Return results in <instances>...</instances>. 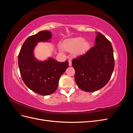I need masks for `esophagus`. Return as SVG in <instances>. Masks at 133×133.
Here are the masks:
<instances>
[{"instance_id":"obj_1","label":"esophagus","mask_w":133,"mask_h":133,"mask_svg":"<svg viewBox=\"0 0 133 133\" xmlns=\"http://www.w3.org/2000/svg\"><path fill=\"white\" fill-rule=\"evenodd\" d=\"M69 65L71 66V59L69 60Z\"/></svg>"}]
</instances>
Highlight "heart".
<instances>
[{
    "label": "heart",
    "instance_id": "obj_1",
    "mask_svg": "<svg viewBox=\"0 0 133 133\" xmlns=\"http://www.w3.org/2000/svg\"><path fill=\"white\" fill-rule=\"evenodd\" d=\"M63 47L66 51H74L76 54H80L89 49L90 45L83 38L77 37L67 40L63 44Z\"/></svg>",
    "mask_w": 133,
    "mask_h": 133
}]
</instances>
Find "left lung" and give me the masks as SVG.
I'll return each instance as SVG.
<instances>
[{
    "mask_svg": "<svg viewBox=\"0 0 133 133\" xmlns=\"http://www.w3.org/2000/svg\"><path fill=\"white\" fill-rule=\"evenodd\" d=\"M114 65L111 44L100 32L96 35L95 45L72 60L75 82L80 89L87 92L105 86L111 78Z\"/></svg>",
    "mask_w": 133,
    "mask_h": 133,
    "instance_id": "obj_1",
    "label": "left lung"
}]
</instances>
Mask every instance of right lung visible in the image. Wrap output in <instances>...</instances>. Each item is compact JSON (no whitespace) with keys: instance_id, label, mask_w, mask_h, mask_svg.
<instances>
[{"instance_id":"add662e5","label":"right lung","mask_w":133,"mask_h":133,"mask_svg":"<svg viewBox=\"0 0 133 133\" xmlns=\"http://www.w3.org/2000/svg\"><path fill=\"white\" fill-rule=\"evenodd\" d=\"M51 32L43 30L28 37L18 55V65L21 77L32 91L42 95H50L57 90L61 76L69 66V62H59L49 58L39 62L33 55V50L39 42L48 41Z\"/></svg>"}]
</instances>
